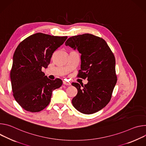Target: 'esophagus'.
Segmentation results:
<instances>
[{
  "mask_svg": "<svg viewBox=\"0 0 146 146\" xmlns=\"http://www.w3.org/2000/svg\"><path fill=\"white\" fill-rule=\"evenodd\" d=\"M63 84L65 85H67V86L71 85V83L70 82L66 81V80H63Z\"/></svg>",
  "mask_w": 146,
  "mask_h": 146,
  "instance_id": "obj_1",
  "label": "esophagus"
}]
</instances>
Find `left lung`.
<instances>
[{
  "mask_svg": "<svg viewBox=\"0 0 146 146\" xmlns=\"http://www.w3.org/2000/svg\"><path fill=\"white\" fill-rule=\"evenodd\" d=\"M66 45L81 53L78 77L88 80L84 86L72 83L78 90L72 105L83 114H93L106 107L111 99L117 81L114 55L103 39L90 34L70 37Z\"/></svg>",
  "mask_w": 146,
  "mask_h": 146,
  "instance_id": "obj_1",
  "label": "left lung"
}]
</instances>
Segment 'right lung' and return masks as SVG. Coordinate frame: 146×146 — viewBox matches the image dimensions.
Masks as SVG:
<instances>
[{"mask_svg": "<svg viewBox=\"0 0 146 146\" xmlns=\"http://www.w3.org/2000/svg\"><path fill=\"white\" fill-rule=\"evenodd\" d=\"M67 36H51L36 33L23 40L14 52L10 79L13 95L25 110L39 112L51 100L53 90L59 88L62 81L50 80L42 71L50 64L53 53Z\"/></svg>", "mask_w": 146, "mask_h": 146, "instance_id": "1", "label": "right lung"}]
</instances>
